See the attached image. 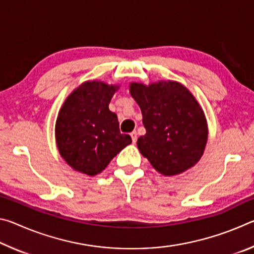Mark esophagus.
<instances>
[{
	"label": "esophagus",
	"instance_id": "1",
	"mask_svg": "<svg viewBox=\"0 0 254 254\" xmlns=\"http://www.w3.org/2000/svg\"><path fill=\"white\" fill-rule=\"evenodd\" d=\"M131 137H132V142L135 143L136 142V132L135 131H133L131 133Z\"/></svg>",
	"mask_w": 254,
	"mask_h": 254
}]
</instances>
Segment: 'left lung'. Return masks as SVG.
Returning a JSON list of instances; mask_svg holds the SVG:
<instances>
[{"label": "left lung", "mask_w": 254, "mask_h": 254, "mask_svg": "<svg viewBox=\"0 0 254 254\" xmlns=\"http://www.w3.org/2000/svg\"><path fill=\"white\" fill-rule=\"evenodd\" d=\"M130 94L140 106L144 135L137 149L163 176L179 175L198 162L207 142L208 128L194 95L177 81L145 86L130 84Z\"/></svg>", "instance_id": "obj_1"}]
</instances>
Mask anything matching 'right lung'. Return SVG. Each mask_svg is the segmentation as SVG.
Segmentation results:
<instances>
[{
  "label": "right lung",
  "mask_w": 254,
  "mask_h": 254,
  "mask_svg": "<svg viewBox=\"0 0 254 254\" xmlns=\"http://www.w3.org/2000/svg\"><path fill=\"white\" fill-rule=\"evenodd\" d=\"M120 86L85 81L72 91L59 111L56 142L60 156L72 169L88 176L104 170L132 142L120 132L117 114L109 104Z\"/></svg>",
  "instance_id": "1"
}]
</instances>
